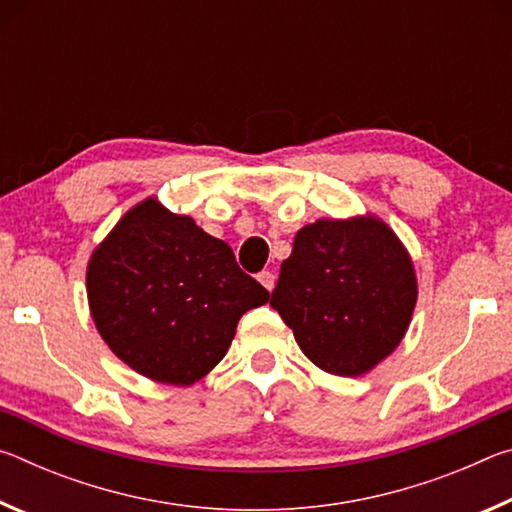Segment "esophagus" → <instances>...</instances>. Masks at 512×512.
<instances>
[{"label":"esophagus","instance_id":"34e87169","mask_svg":"<svg viewBox=\"0 0 512 512\" xmlns=\"http://www.w3.org/2000/svg\"><path fill=\"white\" fill-rule=\"evenodd\" d=\"M257 280L262 282V287H264V289L273 291V287H275V273H273V271H262V273L257 275Z\"/></svg>","mask_w":512,"mask_h":512}]
</instances>
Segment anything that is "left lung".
Segmentation results:
<instances>
[{
	"mask_svg": "<svg viewBox=\"0 0 512 512\" xmlns=\"http://www.w3.org/2000/svg\"><path fill=\"white\" fill-rule=\"evenodd\" d=\"M415 300L411 257L377 216L298 230L271 293L305 357L341 377L363 375L400 345Z\"/></svg>",
	"mask_w": 512,
	"mask_h": 512,
	"instance_id": "8db88e82",
	"label": "left lung"
}]
</instances>
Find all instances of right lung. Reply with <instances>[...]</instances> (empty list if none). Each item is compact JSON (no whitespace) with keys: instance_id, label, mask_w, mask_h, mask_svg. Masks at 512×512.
I'll use <instances>...</instances> for the list:
<instances>
[{"instance_id":"1","label":"right lung","mask_w":512,"mask_h":512,"mask_svg":"<svg viewBox=\"0 0 512 512\" xmlns=\"http://www.w3.org/2000/svg\"><path fill=\"white\" fill-rule=\"evenodd\" d=\"M88 302L121 361L160 384L189 386L225 357L239 318L268 291L225 241L146 198L94 248Z\"/></svg>"}]
</instances>
